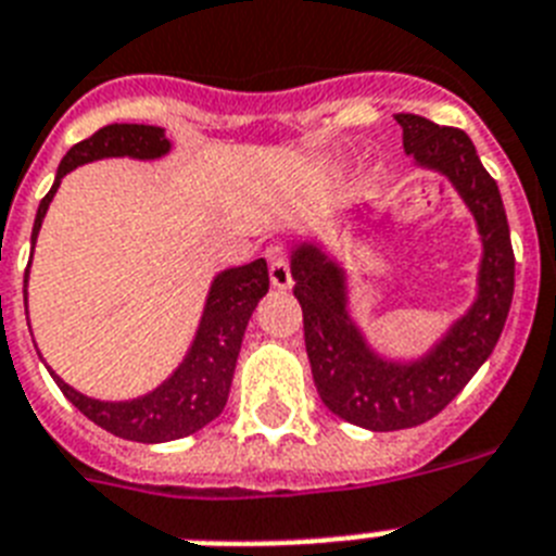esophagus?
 <instances>
[{
	"label": "esophagus",
	"mask_w": 556,
	"mask_h": 556,
	"mask_svg": "<svg viewBox=\"0 0 556 556\" xmlns=\"http://www.w3.org/2000/svg\"><path fill=\"white\" fill-rule=\"evenodd\" d=\"M268 277L274 288H291V265H288L286 254L279 248H270L268 251Z\"/></svg>",
	"instance_id": "esophagus-1"
}]
</instances>
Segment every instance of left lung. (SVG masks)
<instances>
[{
    "instance_id": "1",
    "label": "left lung",
    "mask_w": 556,
    "mask_h": 556,
    "mask_svg": "<svg viewBox=\"0 0 556 556\" xmlns=\"http://www.w3.org/2000/svg\"><path fill=\"white\" fill-rule=\"evenodd\" d=\"M403 146L422 168L440 170L471 207L482 237L480 293L448 337L417 363H388L365 345L345 308V274L317 245L291 256L305 351L325 408L368 431H400L437 417L497 345L514 296V248L503 197L466 130L396 114Z\"/></svg>"
}]
</instances>
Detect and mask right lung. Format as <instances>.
Segmentation results:
<instances>
[{
    "label": "right lung",
    "mask_w": 556,
    "mask_h": 556,
    "mask_svg": "<svg viewBox=\"0 0 556 556\" xmlns=\"http://www.w3.org/2000/svg\"><path fill=\"white\" fill-rule=\"evenodd\" d=\"M168 148L170 142L165 139V130L153 128V125H105L93 137L76 142L62 156L56 182L39 202L30 239L36 242L45 211L51 205L53 193H56L67 170L79 168L85 162L102 160V156L156 160L162 153H168ZM25 282H28V274H25ZM265 293H268V265H265V260H254L242 268L223 270L207 293L200 331H197V340H193L182 365L176 368L170 380H165L156 391L139 396V400L102 403V400H90V396L74 391L53 371L51 377L56 380L59 391L83 410L90 422H97L99 428H105L114 437L134 442H168L188 437L223 414L248 319Z\"/></svg>",
    "instance_id": "add662e5"
}]
</instances>
